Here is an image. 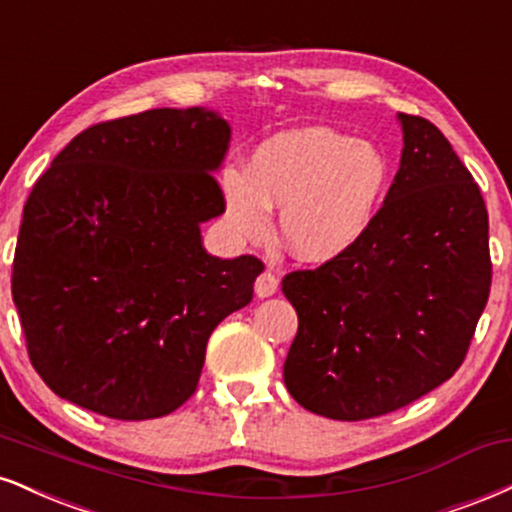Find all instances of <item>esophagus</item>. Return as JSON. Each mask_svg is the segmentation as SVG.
<instances>
[{"label": "esophagus", "mask_w": 512, "mask_h": 512, "mask_svg": "<svg viewBox=\"0 0 512 512\" xmlns=\"http://www.w3.org/2000/svg\"><path fill=\"white\" fill-rule=\"evenodd\" d=\"M279 291V279L272 272H262L260 276L255 279V293L260 295V298H269V295H274Z\"/></svg>", "instance_id": "1"}]
</instances>
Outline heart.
<instances>
[{
	"label": "heart",
	"mask_w": 512,
	"mask_h": 512,
	"mask_svg": "<svg viewBox=\"0 0 512 512\" xmlns=\"http://www.w3.org/2000/svg\"><path fill=\"white\" fill-rule=\"evenodd\" d=\"M391 183L384 150L324 126L295 128L252 152L248 171L224 174V214L240 238L269 236V209L303 262H329L372 229Z\"/></svg>",
	"instance_id": "heart-1"
}]
</instances>
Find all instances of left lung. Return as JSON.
<instances>
[{
    "instance_id": "8db88e82",
    "label": "left lung",
    "mask_w": 512,
    "mask_h": 512,
    "mask_svg": "<svg viewBox=\"0 0 512 512\" xmlns=\"http://www.w3.org/2000/svg\"><path fill=\"white\" fill-rule=\"evenodd\" d=\"M400 123V169L372 229L346 255L281 281L298 312L283 381L329 420L386 415L451 379L489 300L479 186L432 121Z\"/></svg>"
}]
</instances>
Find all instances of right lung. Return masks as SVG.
I'll return each mask as SVG.
<instances>
[{
  "instance_id": "add662e5",
  "label": "right lung",
  "mask_w": 512,
  "mask_h": 512,
  "mask_svg": "<svg viewBox=\"0 0 512 512\" xmlns=\"http://www.w3.org/2000/svg\"><path fill=\"white\" fill-rule=\"evenodd\" d=\"M231 128L205 109H147L78 133L23 207L11 295L28 357L59 398L155 420L200 381L212 331L252 300L255 255L219 260Z\"/></svg>"
}]
</instances>
